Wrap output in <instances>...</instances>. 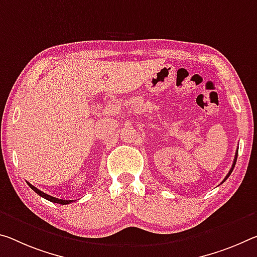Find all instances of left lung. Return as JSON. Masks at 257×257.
I'll use <instances>...</instances> for the list:
<instances>
[{"instance_id": "1", "label": "left lung", "mask_w": 257, "mask_h": 257, "mask_svg": "<svg viewBox=\"0 0 257 257\" xmlns=\"http://www.w3.org/2000/svg\"><path fill=\"white\" fill-rule=\"evenodd\" d=\"M237 158H238V150H237V152H235V156H234V160H233V164H232V167H231L230 172H229V174H227V175H226V176H225V178H224V180H223V182H225V181L227 180V177H229V176H230V175H231V173H232V170H233V168H234V166H235V162H237ZM223 182H222V183H223Z\"/></svg>"}]
</instances>
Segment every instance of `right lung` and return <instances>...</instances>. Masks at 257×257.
<instances>
[{
	"label": "right lung",
	"mask_w": 257,
	"mask_h": 257,
	"mask_svg": "<svg viewBox=\"0 0 257 257\" xmlns=\"http://www.w3.org/2000/svg\"><path fill=\"white\" fill-rule=\"evenodd\" d=\"M27 184L30 185L31 189L33 190L34 192L38 193V194L40 195V197H42V198H44V199H47V200L51 201V202H55V203H60V205H67V203H71V202H73V200H63V199H58V198L51 197V195H49V194H47V193L42 192V191H40L39 189H36L35 186H33V185H32V184H30V183H27Z\"/></svg>",
	"instance_id": "1"
}]
</instances>
